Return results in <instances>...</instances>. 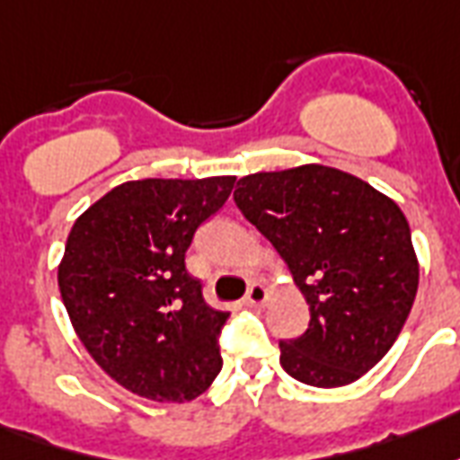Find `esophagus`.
<instances>
[{"mask_svg":"<svg viewBox=\"0 0 460 460\" xmlns=\"http://www.w3.org/2000/svg\"><path fill=\"white\" fill-rule=\"evenodd\" d=\"M267 296H270V291H267L262 281H252L250 289H247V296H244V304L247 306H262Z\"/></svg>","mask_w":460,"mask_h":460,"instance_id":"obj_1","label":"esophagus"}]
</instances>
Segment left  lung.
<instances>
[{"mask_svg": "<svg viewBox=\"0 0 460 460\" xmlns=\"http://www.w3.org/2000/svg\"><path fill=\"white\" fill-rule=\"evenodd\" d=\"M234 203L274 244L306 296V333L281 341L279 363L311 387H343L400 336L419 262L400 206L353 173L306 164L237 181Z\"/></svg>", "mask_w": 460, "mask_h": 460, "instance_id": "8db88e82", "label": "left lung"}]
</instances>
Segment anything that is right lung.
Segmentation results:
<instances>
[{
    "mask_svg": "<svg viewBox=\"0 0 460 460\" xmlns=\"http://www.w3.org/2000/svg\"><path fill=\"white\" fill-rule=\"evenodd\" d=\"M234 176L127 181L75 220L58 289L80 343L124 390L190 402L223 367L227 311L203 299L186 250L226 206Z\"/></svg>",
    "mask_w": 460,
    "mask_h": 460,
    "instance_id": "1",
    "label": "right lung"
}]
</instances>
